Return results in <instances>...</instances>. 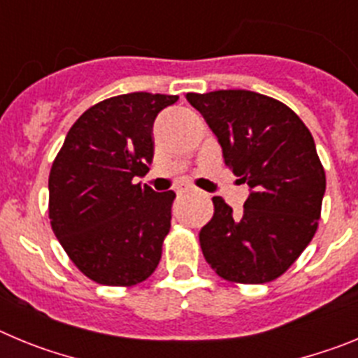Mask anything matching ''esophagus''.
Wrapping results in <instances>:
<instances>
[{"mask_svg": "<svg viewBox=\"0 0 358 358\" xmlns=\"http://www.w3.org/2000/svg\"><path fill=\"white\" fill-rule=\"evenodd\" d=\"M192 192H194V189L188 188V186H185V188L177 189V195H188V194H192Z\"/></svg>", "mask_w": 358, "mask_h": 358, "instance_id": "esophagus-1", "label": "esophagus"}]
</instances>
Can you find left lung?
Wrapping results in <instances>:
<instances>
[{
  "label": "left lung",
  "instance_id": "1",
  "mask_svg": "<svg viewBox=\"0 0 358 358\" xmlns=\"http://www.w3.org/2000/svg\"><path fill=\"white\" fill-rule=\"evenodd\" d=\"M251 195L242 215L213 197V217L199 233L202 255L231 283L276 280L314 238L327 176L314 138L290 107L245 90L188 93Z\"/></svg>",
  "mask_w": 358,
  "mask_h": 358
}]
</instances>
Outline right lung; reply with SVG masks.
<instances>
[{
    "label": "right lung",
    "mask_w": 358,
    "mask_h": 358,
    "mask_svg": "<svg viewBox=\"0 0 358 358\" xmlns=\"http://www.w3.org/2000/svg\"><path fill=\"white\" fill-rule=\"evenodd\" d=\"M177 100L129 93L94 103L53 159L50 224L75 267L100 285H138L159 264L176 194L132 179L152 163L157 113Z\"/></svg>",
    "instance_id": "1"
}]
</instances>
